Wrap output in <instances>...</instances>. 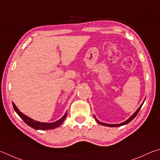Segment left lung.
Returning <instances> with one entry per match:
<instances>
[{"label": "left lung", "mask_w": 160, "mask_h": 160, "mask_svg": "<svg viewBox=\"0 0 160 160\" xmlns=\"http://www.w3.org/2000/svg\"><path fill=\"white\" fill-rule=\"evenodd\" d=\"M145 100H143V102H142V104L141 105V106H140V107L138 108V110H137L135 112H134V113L132 114V115H131V116L129 117V118H128L127 120H126L125 122H122V123H120V124H106V123H103V122H100L99 120H98V119H97V118L96 117V116H95V115H93V116H94V117H95V119H96V122H97L99 124H100V125L105 126V127H121V126L126 125V124H128V123H129L130 122L132 121V120H133L134 118H135V117H136L137 114H138V112L140 111V110H141V107H142V105H143Z\"/></svg>", "instance_id": "left-lung-1"}]
</instances>
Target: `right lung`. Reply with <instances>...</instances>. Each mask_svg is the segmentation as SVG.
<instances>
[{
  "label": "right lung",
  "mask_w": 160,
  "mask_h": 160,
  "mask_svg": "<svg viewBox=\"0 0 160 160\" xmlns=\"http://www.w3.org/2000/svg\"><path fill=\"white\" fill-rule=\"evenodd\" d=\"M12 105H13L14 110H15V111L19 116V117L22 118V120H23V121L26 123L28 126H29V127L36 130H50V129H53V128L58 127L59 126H60L62 124L67 114L66 112L65 114H64V116H62V117L61 119H60L55 122H51V123L40 122L36 121V120H33V119L30 118V117L26 116L25 114L21 112L13 102H12Z\"/></svg>",
  "instance_id": "right-lung-1"
}]
</instances>
